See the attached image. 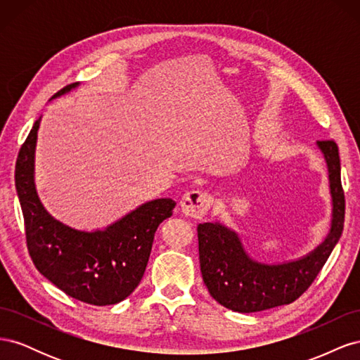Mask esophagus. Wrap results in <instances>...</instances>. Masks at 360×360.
I'll list each match as a JSON object with an SVG mask.
<instances>
[{
  "label": "esophagus",
  "mask_w": 360,
  "mask_h": 360,
  "mask_svg": "<svg viewBox=\"0 0 360 360\" xmlns=\"http://www.w3.org/2000/svg\"><path fill=\"white\" fill-rule=\"evenodd\" d=\"M212 202H213V198L210 193L197 189V191H189L186 195H184L180 205L184 214L200 219V217H202L207 212H209Z\"/></svg>",
  "instance_id": "34e87169"
}]
</instances>
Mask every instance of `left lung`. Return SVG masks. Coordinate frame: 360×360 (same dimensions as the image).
Wrapping results in <instances>:
<instances>
[{
    "label": "left lung",
    "instance_id": "obj_1",
    "mask_svg": "<svg viewBox=\"0 0 360 360\" xmlns=\"http://www.w3.org/2000/svg\"><path fill=\"white\" fill-rule=\"evenodd\" d=\"M317 144L329 168L333 219L329 236L314 252L285 264H261L248 257L237 234L228 228L210 222L198 225L202 281L222 307L249 314L288 304L311 287L332 254L342 234L345 216L341 163L335 141L324 139Z\"/></svg>",
    "mask_w": 360,
    "mask_h": 360
}]
</instances>
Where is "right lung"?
I'll use <instances>...</instances> for the list:
<instances>
[{
    "instance_id": "obj_1",
    "label": "right lung",
    "mask_w": 360,
    "mask_h": 360,
    "mask_svg": "<svg viewBox=\"0 0 360 360\" xmlns=\"http://www.w3.org/2000/svg\"><path fill=\"white\" fill-rule=\"evenodd\" d=\"M68 85L53 97L70 91ZM40 120L19 150L15 183L24 214L28 254L40 274L68 296L105 307L124 300L139 285L159 224L176 201L160 198L138 207L103 231L63 225L43 209L34 188V148Z\"/></svg>"
}]
</instances>
